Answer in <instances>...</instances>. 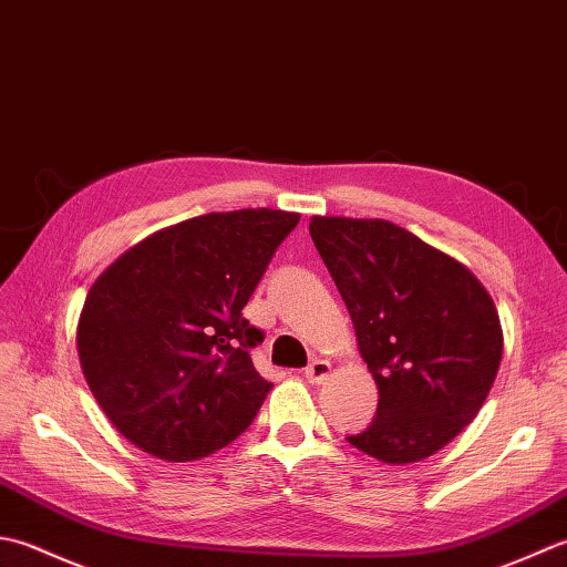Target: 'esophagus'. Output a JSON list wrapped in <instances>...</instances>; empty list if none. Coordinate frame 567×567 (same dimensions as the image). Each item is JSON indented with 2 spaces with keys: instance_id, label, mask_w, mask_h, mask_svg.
<instances>
[{
  "instance_id": "34e87169",
  "label": "esophagus",
  "mask_w": 567,
  "mask_h": 567,
  "mask_svg": "<svg viewBox=\"0 0 567 567\" xmlns=\"http://www.w3.org/2000/svg\"><path fill=\"white\" fill-rule=\"evenodd\" d=\"M303 377L310 381V384H322V381L330 377V362L318 360V357H316V360L303 369Z\"/></svg>"
}]
</instances>
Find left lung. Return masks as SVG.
Returning a JSON list of instances; mask_svg holds the SVG:
<instances>
[{"instance_id":"obj_1","label":"left lung","mask_w":567,"mask_h":567,"mask_svg":"<svg viewBox=\"0 0 567 567\" xmlns=\"http://www.w3.org/2000/svg\"><path fill=\"white\" fill-rule=\"evenodd\" d=\"M310 237L350 310L379 389L348 441L389 465L419 462L472 423L499 372L504 338L467 267L386 219L313 217Z\"/></svg>"}]
</instances>
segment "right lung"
<instances>
[{
	"mask_svg": "<svg viewBox=\"0 0 567 567\" xmlns=\"http://www.w3.org/2000/svg\"><path fill=\"white\" fill-rule=\"evenodd\" d=\"M298 213L186 219L124 251L92 284L78 354L92 396L144 453L188 462L245 433L271 391L241 316Z\"/></svg>",
	"mask_w": 567,
	"mask_h": 567,
	"instance_id": "add662e5",
	"label": "right lung"
}]
</instances>
